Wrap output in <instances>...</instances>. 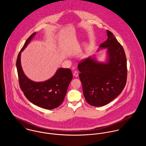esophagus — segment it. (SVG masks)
Instances as JSON below:
<instances>
[{"label":"esophagus","mask_w":146,"mask_h":146,"mask_svg":"<svg viewBox=\"0 0 146 146\" xmlns=\"http://www.w3.org/2000/svg\"><path fill=\"white\" fill-rule=\"evenodd\" d=\"M73 75H74L75 77H78V75H79V72L77 71H74V72L73 73Z\"/></svg>","instance_id":"34e87169"}]
</instances>
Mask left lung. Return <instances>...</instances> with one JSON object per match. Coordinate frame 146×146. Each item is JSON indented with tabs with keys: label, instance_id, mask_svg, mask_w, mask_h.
I'll return each mask as SVG.
<instances>
[{
	"label": "left lung",
	"instance_id": "8db88e82",
	"mask_svg": "<svg viewBox=\"0 0 146 146\" xmlns=\"http://www.w3.org/2000/svg\"><path fill=\"white\" fill-rule=\"evenodd\" d=\"M108 38L100 45L107 49V62L88 57L79 63V78L86 101L95 107L108 104L123 90L127 79V63L123 47L107 30Z\"/></svg>",
	"mask_w": 146,
	"mask_h": 146
}]
</instances>
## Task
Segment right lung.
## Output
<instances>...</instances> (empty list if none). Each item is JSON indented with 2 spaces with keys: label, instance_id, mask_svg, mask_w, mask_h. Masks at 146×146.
<instances>
[{
  "label": "right lung",
  "instance_id": "obj_1",
  "mask_svg": "<svg viewBox=\"0 0 146 146\" xmlns=\"http://www.w3.org/2000/svg\"><path fill=\"white\" fill-rule=\"evenodd\" d=\"M32 34L21 49L16 61L20 86L26 98L32 104L46 110L60 106L64 100L69 84L72 79L70 68H59L55 75L44 82H35L30 80L23 73L21 64V52L35 35Z\"/></svg>",
  "mask_w": 146,
  "mask_h": 146
}]
</instances>
